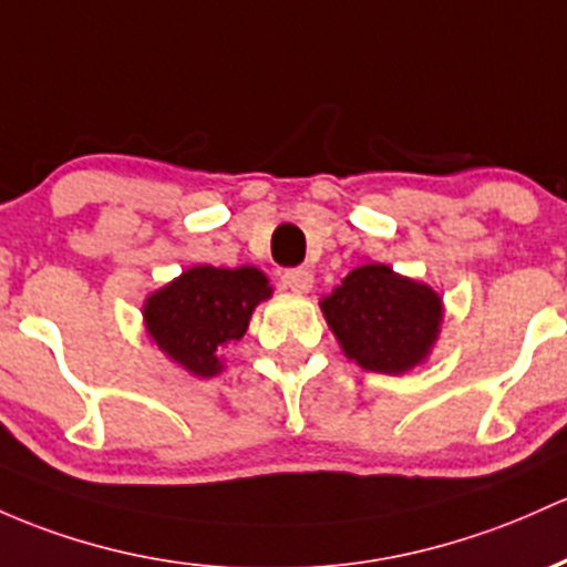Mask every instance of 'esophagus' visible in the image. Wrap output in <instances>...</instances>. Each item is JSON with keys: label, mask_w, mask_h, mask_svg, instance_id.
Listing matches in <instances>:
<instances>
[{"label": "esophagus", "mask_w": 567, "mask_h": 567, "mask_svg": "<svg viewBox=\"0 0 567 567\" xmlns=\"http://www.w3.org/2000/svg\"><path fill=\"white\" fill-rule=\"evenodd\" d=\"M282 285L288 290H293V293H309L315 285V277L307 269H288L282 274Z\"/></svg>", "instance_id": "esophagus-1"}]
</instances>
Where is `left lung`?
Wrapping results in <instances>:
<instances>
[{
	"label": "left lung",
	"mask_w": 567,
	"mask_h": 567,
	"mask_svg": "<svg viewBox=\"0 0 567 567\" xmlns=\"http://www.w3.org/2000/svg\"><path fill=\"white\" fill-rule=\"evenodd\" d=\"M320 309L347 358L390 377L412 371L431 354L444 320L433 288L384 264L352 269Z\"/></svg>",
	"instance_id": "left-lung-1"
}]
</instances>
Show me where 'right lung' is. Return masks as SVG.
Returning <instances> with one entry per match:
<instances>
[{"mask_svg": "<svg viewBox=\"0 0 567 567\" xmlns=\"http://www.w3.org/2000/svg\"><path fill=\"white\" fill-rule=\"evenodd\" d=\"M266 298H271L269 279L255 266H193L147 296L142 317L166 358L207 379L220 374V352L245 336L255 307Z\"/></svg>", "mask_w": 567, "mask_h": 567, "instance_id": "obj_1", "label": "right lung"}]
</instances>
